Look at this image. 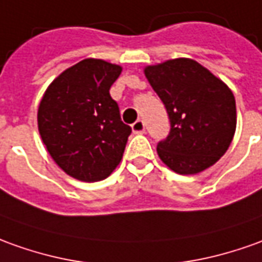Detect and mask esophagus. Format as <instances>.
Returning a JSON list of instances; mask_svg holds the SVG:
<instances>
[{"mask_svg": "<svg viewBox=\"0 0 262 262\" xmlns=\"http://www.w3.org/2000/svg\"><path fill=\"white\" fill-rule=\"evenodd\" d=\"M131 128H133V133L134 134H142L144 131H145V124H144V121L142 120H137L131 125Z\"/></svg>", "mask_w": 262, "mask_h": 262, "instance_id": "esophagus-1", "label": "esophagus"}]
</instances>
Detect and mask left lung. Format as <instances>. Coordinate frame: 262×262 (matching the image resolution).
<instances>
[{"label": "left lung", "instance_id": "obj_1", "mask_svg": "<svg viewBox=\"0 0 262 262\" xmlns=\"http://www.w3.org/2000/svg\"><path fill=\"white\" fill-rule=\"evenodd\" d=\"M144 74L169 117V134L158 142L161 161L177 174L210 168L225 154L237 127L235 98L205 67L189 58L145 67Z\"/></svg>", "mask_w": 262, "mask_h": 262}]
</instances>
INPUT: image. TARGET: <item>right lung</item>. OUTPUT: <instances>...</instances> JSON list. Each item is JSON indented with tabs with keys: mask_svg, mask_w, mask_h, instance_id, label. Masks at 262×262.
I'll list each match as a JSON object with an SVG mask.
<instances>
[{
	"mask_svg": "<svg viewBox=\"0 0 262 262\" xmlns=\"http://www.w3.org/2000/svg\"><path fill=\"white\" fill-rule=\"evenodd\" d=\"M122 68L86 58L61 73L38 107V131L59 168L79 181L107 178L120 164L131 127L110 88Z\"/></svg>",
	"mask_w": 262,
	"mask_h": 262,
	"instance_id": "1",
	"label": "right lung"
}]
</instances>
